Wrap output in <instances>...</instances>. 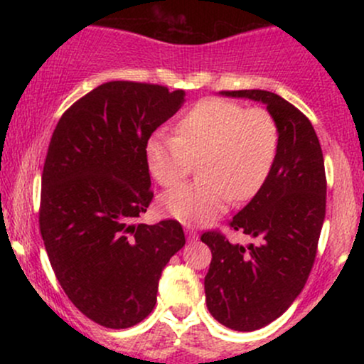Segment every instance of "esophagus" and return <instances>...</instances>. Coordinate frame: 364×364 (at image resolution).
Masks as SVG:
<instances>
[{
  "mask_svg": "<svg viewBox=\"0 0 364 364\" xmlns=\"http://www.w3.org/2000/svg\"><path fill=\"white\" fill-rule=\"evenodd\" d=\"M185 232H186V236H188V241H195L196 237H198V235H196V231H195L193 228H191V225H186Z\"/></svg>",
  "mask_w": 364,
  "mask_h": 364,
  "instance_id": "34e87169",
  "label": "esophagus"
}]
</instances>
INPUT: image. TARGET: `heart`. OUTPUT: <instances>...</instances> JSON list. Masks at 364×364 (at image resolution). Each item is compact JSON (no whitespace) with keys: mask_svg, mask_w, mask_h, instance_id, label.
<instances>
[{"mask_svg":"<svg viewBox=\"0 0 364 364\" xmlns=\"http://www.w3.org/2000/svg\"><path fill=\"white\" fill-rule=\"evenodd\" d=\"M279 145L277 124L265 109L207 99L179 119L176 136L156 135L145 156L152 178L174 186L198 162L200 179L169 190L159 200L164 214L185 224H203L258 193L272 169Z\"/></svg>","mask_w":364,"mask_h":364,"instance_id":"1","label":"heart"}]
</instances>
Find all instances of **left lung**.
<instances>
[{
	"instance_id": "left-lung-1",
	"label": "left lung",
	"mask_w": 364,
	"mask_h": 364,
	"mask_svg": "<svg viewBox=\"0 0 364 364\" xmlns=\"http://www.w3.org/2000/svg\"><path fill=\"white\" fill-rule=\"evenodd\" d=\"M220 95L262 102L279 132L269 176L229 223L258 245H232L214 231L202 235L212 252L208 311L228 328L252 332L279 318L308 281L325 219L327 179L318 136L301 111L267 90Z\"/></svg>"
}]
</instances>
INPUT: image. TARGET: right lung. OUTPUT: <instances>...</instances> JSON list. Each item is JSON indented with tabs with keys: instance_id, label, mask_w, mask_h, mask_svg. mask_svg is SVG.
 Wrapping results in <instances>:
<instances>
[{
	"instance_id": "obj_1",
	"label": "right lung",
	"mask_w": 364,
	"mask_h": 364,
	"mask_svg": "<svg viewBox=\"0 0 364 364\" xmlns=\"http://www.w3.org/2000/svg\"><path fill=\"white\" fill-rule=\"evenodd\" d=\"M185 90L107 82L78 99L51 136L39 225L58 282L87 318L128 328L154 310L162 270L185 246L178 220L140 224L152 202L147 141Z\"/></svg>"
}]
</instances>
